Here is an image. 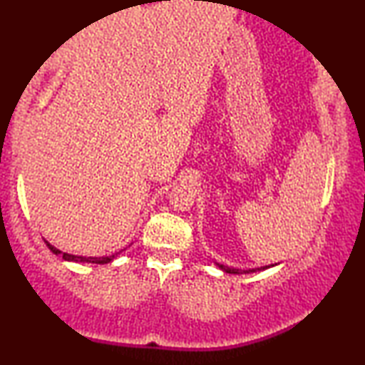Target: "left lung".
Instances as JSON below:
<instances>
[{
    "instance_id": "1",
    "label": "left lung",
    "mask_w": 365,
    "mask_h": 365,
    "mask_svg": "<svg viewBox=\"0 0 365 365\" xmlns=\"http://www.w3.org/2000/svg\"><path fill=\"white\" fill-rule=\"evenodd\" d=\"M219 269H222L224 272L227 274H249V272H256V271H264V269L271 267V266H264V267H257V269H247V271H242V269H234V267H227L224 264H217Z\"/></svg>"
}]
</instances>
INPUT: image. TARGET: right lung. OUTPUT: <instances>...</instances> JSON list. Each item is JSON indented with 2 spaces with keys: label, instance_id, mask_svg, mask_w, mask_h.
Here are the masks:
<instances>
[{
  "label": "right lung",
  "instance_id": "obj_1",
  "mask_svg": "<svg viewBox=\"0 0 365 365\" xmlns=\"http://www.w3.org/2000/svg\"><path fill=\"white\" fill-rule=\"evenodd\" d=\"M46 242V246L49 247V251H51L53 254H56V256H59V257H63L64 261H71V262H91V264H108V262H111L114 257H118L119 254H121L124 249H121V251L119 252H116V254H113V256H104V257H83V256H74V254H68V252H61L59 251V249H56L54 246H51V244H49L48 241H44Z\"/></svg>",
  "mask_w": 365,
  "mask_h": 365
}]
</instances>
